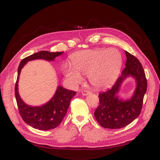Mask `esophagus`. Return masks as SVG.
<instances>
[{"label": "esophagus", "mask_w": 160, "mask_h": 160, "mask_svg": "<svg viewBox=\"0 0 160 160\" xmlns=\"http://www.w3.org/2000/svg\"><path fill=\"white\" fill-rule=\"evenodd\" d=\"M91 92L90 91L88 90H82V94L83 96H87V95H89V94H90Z\"/></svg>", "instance_id": "1"}]
</instances>
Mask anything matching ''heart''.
I'll use <instances>...</instances> for the list:
<instances>
[{
    "instance_id": "heart-1",
    "label": "heart",
    "mask_w": 160,
    "mask_h": 160,
    "mask_svg": "<svg viewBox=\"0 0 160 160\" xmlns=\"http://www.w3.org/2000/svg\"><path fill=\"white\" fill-rule=\"evenodd\" d=\"M71 64L72 67L64 68V73L72 85L80 83L83 75L88 76L94 87L103 88L117 79L121 70L122 58L121 52L114 48L87 49L74 53Z\"/></svg>"
}]
</instances>
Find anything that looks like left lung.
Listing matches in <instances>:
<instances>
[{"mask_svg": "<svg viewBox=\"0 0 160 160\" xmlns=\"http://www.w3.org/2000/svg\"><path fill=\"white\" fill-rule=\"evenodd\" d=\"M126 67L114 85L108 91L99 94V105L94 112L96 121L103 128H121L131 123L139 116L142 108L144 96L147 90L144 70L138 59L125 51ZM129 75L137 81L133 97L123 101L116 95L123 80Z\"/></svg>", "mask_w": 160, "mask_h": 160, "instance_id": "8db88e82", "label": "left lung"}]
</instances>
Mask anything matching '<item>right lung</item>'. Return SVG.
<instances>
[{
    "mask_svg": "<svg viewBox=\"0 0 160 160\" xmlns=\"http://www.w3.org/2000/svg\"><path fill=\"white\" fill-rule=\"evenodd\" d=\"M63 52H51L41 51L24 58L20 62L18 68L17 80L15 84V96L19 113L22 119L32 127L48 131L57 127L61 123L67 113L71 99L76 95L74 91L67 90L62 86H58L57 90L49 102L39 107H32L22 101L18 93V80L21 70L28 61L35 59H44L51 61Z\"/></svg>",
    "mask_w": 160,
    "mask_h": 160,
    "instance_id": "1",
    "label": "right lung"
}]
</instances>
